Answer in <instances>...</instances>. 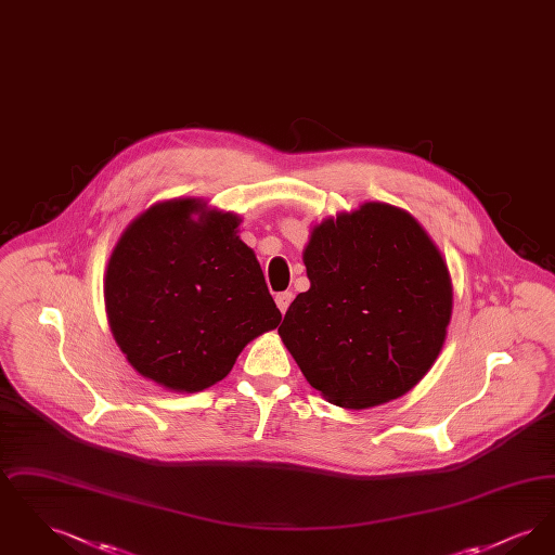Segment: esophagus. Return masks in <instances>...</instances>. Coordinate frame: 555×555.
Listing matches in <instances>:
<instances>
[{"instance_id": "1", "label": "esophagus", "mask_w": 555, "mask_h": 555, "mask_svg": "<svg viewBox=\"0 0 555 555\" xmlns=\"http://www.w3.org/2000/svg\"><path fill=\"white\" fill-rule=\"evenodd\" d=\"M291 301H293V293H291V291H285V293H279V295H276V306H279V310H281L283 314L287 312Z\"/></svg>"}]
</instances>
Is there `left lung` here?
<instances>
[{"instance_id":"left-lung-1","label":"left lung","mask_w":555,"mask_h":555,"mask_svg":"<svg viewBox=\"0 0 555 555\" xmlns=\"http://www.w3.org/2000/svg\"><path fill=\"white\" fill-rule=\"evenodd\" d=\"M304 262L312 285L279 333L308 383L349 410L408 393L435 364L451 318L448 266L423 227L370 202L318 224Z\"/></svg>"}]
</instances>
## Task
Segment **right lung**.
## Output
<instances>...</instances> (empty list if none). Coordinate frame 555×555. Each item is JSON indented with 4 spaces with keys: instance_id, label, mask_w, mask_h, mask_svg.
Segmentation results:
<instances>
[{
    "instance_id": "obj_1",
    "label": "right lung",
    "mask_w": 555,
    "mask_h": 555,
    "mask_svg": "<svg viewBox=\"0 0 555 555\" xmlns=\"http://www.w3.org/2000/svg\"><path fill=\"white\" fill-rule=\"evenodd\" d=\"M199 212L197 221L192 214ZM235 214L175 199L143 211L112 251L106 310L132 369L195 393L222 380L281 312Z\"/></svg>"
}]
</instances>
